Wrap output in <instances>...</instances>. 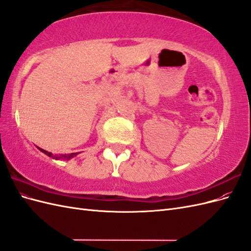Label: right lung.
<instances>
[{"mask_svg": "<svg viewBox=\"0 0 251 251\" xmlns=\"http://www.w3.org/2000/svg\"><path fill=\"white\" fill-rule=\"evenodd\" d=\"M37 149H39L42 153H44V154H46L47 156H49V157H51V158H53V159H56V160H60V159H65V160H70L71 158H73L74 156H76L78 153H72V154H70V155H60V156H56V155H53L52 153H50V151H45V150H43V149H41V148H39V147H36Z\"/></svg>", "mask_w": 251, "mask_h": 251, "instance_id": "add662e5", "label": "right lung"}]
</instances>
